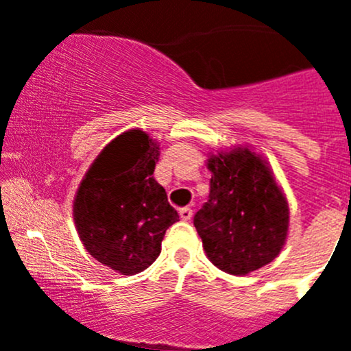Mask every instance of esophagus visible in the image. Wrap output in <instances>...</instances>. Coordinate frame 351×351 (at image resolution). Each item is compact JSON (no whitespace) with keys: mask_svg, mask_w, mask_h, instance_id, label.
I'll return each mask as SVG.
<instances>
[{"mask_svg":"<svg viewBox=\"0 0 351 351\" xmlns=\"http://www.w3.org/2000/svg\"><path fill=\"white\" fill-rule=\"evenodd\" d=\"M193 215V210L190 207H183L180 208V217H182V221H190Z\"/></svg>","mask_w":351,"mask_h":351,"instance_id":"34e87169","label":"esophagus"}]
</instances>
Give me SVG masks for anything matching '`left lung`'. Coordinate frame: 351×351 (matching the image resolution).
<instances>
[{"label": "left lung", "instance_id": "obj_1", "mask_svg": "<svg viewBox=\"0 0 351 351\" xmlns=\"http://www.w3.org/2000/svg\"><path fill=\"white\" fill-rule=\"evenodd\" d=\"M210 193L193 217L208 260L247 275L277 258L289 231V204L274 173L247 147L212 154Z\"/></svg>", "mask_w": 351, "mask_h": 351}]
</instances>
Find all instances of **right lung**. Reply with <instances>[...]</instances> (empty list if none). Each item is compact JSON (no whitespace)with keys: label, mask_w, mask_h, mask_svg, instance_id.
<instances>
[{"label":"right lung","mask_w":351,"mask_h":351,"mask_svg":"<svg viewBox=\"0 0 351 351\" xmlns=\"http://www.w3.org/2000/svg\"><path fill=\"white\" fill-rule=\"evenodd\" d=\"M159 144L144 130L120 134L84 175L73 205L74 224L88 253L122 275L154 263L178 212L153 173Z\"/></svg>","instance_id":"right-lung-1"}]
</instances>
